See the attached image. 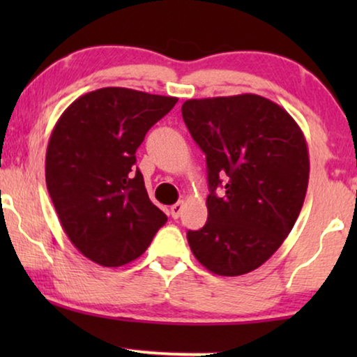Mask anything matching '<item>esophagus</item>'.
Masks as SVG:
<instances>
[{"mask_svg": "<svg viewBox=\"0 0 357 357\" xmlns=\"http://www.w3.org/2000/svg\"><path fill=\"white\" fill-rule=\"evenodd\" d=\"M183 208H185V203L183 202H178V203L172 204V206H170V216H172L174 219L180 218V214H182Z\"/></svg>", "mask_w": 357, "mask_h": 357, "instance_id": "obj_1", "label": "esophagus"}]
</instances>
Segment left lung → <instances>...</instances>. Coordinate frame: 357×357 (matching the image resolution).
Instances as JSON below:
<instances>
[{
    "label": "left lung",
    "instance_id": "8db88e82",
    "mask_svg": "<svg viewBox=\"0 0 357 357\" xmlns=\"http://www.w3.org/2000/svg\"><path fill=\"white\" fill-rule=\"evenodd\" d=\"M182 116L206 154L211 192L206 224L187 232L190 248L214 275L257 270L289 236L304 204V133L282 107L257 94L185 100Z\"/></svg>",
    "mask_w": 357,
    "mask_h": 357
}]
</instances>
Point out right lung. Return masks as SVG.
Here are the masks:
<instances>
[{"mask_svg":"<svg viewBox=\"0 0 357 357\" xmlns=\"http://www.w3.org/2000/svg\"><path fill=\"white\" fill-rule=\"evenodd\" d=\"M177 100L102 87L73 102L52 131L48 193L73 245L97 265L114 268L136 260L167 221L148 197L135 154Z\"/></svg>","mask_w":357,"mask_h":357,"instance_id":"add662e5","label":"right lung"}]
</instances>
